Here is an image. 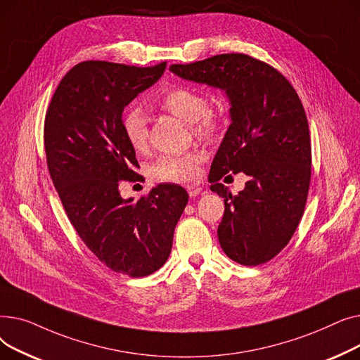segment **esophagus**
<instances>
[{
  "mask_svg": "<svg viewBox=\"0 0 360 360\" xmlns=\"http://www.w3.org/2000/svg\"><path fill=\"white\" fill-rule=\"evenodd\" d=\"M186 191H188V194H190V197H197L201 191H202V188L201 186H198V185H188L186 186Z\"/></svg>",
  "mask_w": 360,
  "mask_h": 360,
  "instance_id": "esophagus-1",
  "label": "esophagus"
}]
</instances>
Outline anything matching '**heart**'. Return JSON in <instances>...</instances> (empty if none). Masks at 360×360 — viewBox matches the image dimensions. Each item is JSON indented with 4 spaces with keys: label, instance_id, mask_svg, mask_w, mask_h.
Here are the masks:
<instances>
[{
    "label": "heart",
    "instance_id": "heart-1",
    "mask_svg": "<svg viewBox=\"0 0 360 360\" xmlns=\"http://www.w3.org/2000/svg\"><path fill=\"white\" fill-rule=\"evenodd\" d=\"M156 103L174 117L191 122L194 132L201 139H213L221 128L219 113L209 108V99L204 93L188 86H174L165 90ZM122 129L128 144L137 153L147 148L148 127L143 109L129 106L122 113ZM202 155L200 151H186L179 155L160 158L151 172L153 176L166 182H190L198 176Z\"/></svg>",
    "mask_w": 360,
    "mask_h": 360
}]
</instances>
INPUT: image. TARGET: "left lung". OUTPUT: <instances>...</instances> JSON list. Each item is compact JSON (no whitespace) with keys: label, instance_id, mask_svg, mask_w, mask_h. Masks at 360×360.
<instances>
[{"label":"left lung","instance_id":"1","mask_svg":"<svg viewBox=\"0 0 360 360\" xmlns=\"http://www.w3.org/2000/svg\"><path fill=\"white\" fill-rule=\"evenodd\" d=\"M169 70L228 96L232 122L209 175L210 190L224 198L219 242L242 266L270 261L292 239L309 191L311 137L296 90L276 68L245 53H221ZM239 172L250 181L232 196L219 179Z\"/></svg>","mask_w":360,"mask_h":360}]
</instances>
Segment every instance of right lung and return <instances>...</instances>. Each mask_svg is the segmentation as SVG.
<instances>
[{"label":"right lung","mask_w":360,"mask_h":360,"mask_svg":"<svg viewBox=\"0 0 360 360\" xmlns=\"http://www.w3.org/2000/svg\"><path fill=\"white\" fill-rule=\"evenodd\" d=\"M165 68L80 63L60 82L45 117L48 169L71 224L106 267L129 277L148 276L166 262L188 202L174 184L151 188L137 201L118 190L120 181L141 178L122 129L124 108Z\"/></svg>","instance_id":"obj_1"}]
</instances>
